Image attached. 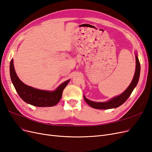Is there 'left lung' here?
I'll return each mask as SVG.
<instances>
[{"instance_id": "obj_1", "label": "left lung", "mask_w": 152, "mask_h": 152, "mask_svg": "<svg viewBox=\"0 0 152 152\" xmlns=\"http://www.w3.org/2000/svg\"><path fill=\"white\" fill-rule=\"evenodd\" d=\"M135 58H136V69L134 75L133 77V80L131 82L128 88L125 90L121 94L116 96L114 97L111 98L109 99L108 101L106 102H95L88 100L84 96L83 98L86 102L91 107L94 109H113V108H116L126 101L128 97L130 96L131 94L132 93L134 88L137 86V83L139 80L140 74V64L138 58L137 53H135Z\"/></svg>"}]
</instances>
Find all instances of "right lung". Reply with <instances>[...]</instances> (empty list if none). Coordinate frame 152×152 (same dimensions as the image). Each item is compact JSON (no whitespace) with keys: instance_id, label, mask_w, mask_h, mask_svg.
Masks as SVG:
<instances>
[{"instance_id":"right-lung-1","label":"right lung","mask_w":152,"mask_h":152,"mask_svg":"<svg viewBox=\"0 0 152 152\" xmlns=\"http://www.w3.org/2000/svg\"><path fill=\"white\" fill-rule=\"evenodd\" d=\"M14 60L10 63V75L15 91L20 97L26 103L37 107H52L58 104L62 96V92L70 79L63 82L55 91L38 89L26 85L15 73Z\"/></svg>"}]
</instances>
